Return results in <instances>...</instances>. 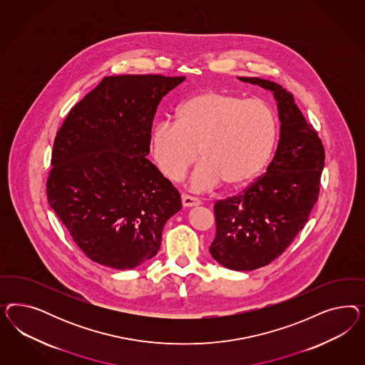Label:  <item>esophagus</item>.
Wrapping results in <instances>:
<instances>
[{
	"label": "esophagus",
	"instance_id": "34e87169",
	"mask_svg": "<svg viewBox=\"0 0 365 365\" xmlns=\"http://www.w3.org/2000/svg\"><path fill=\"white\" fill-rule=\"evenodd\" d=\"M182 203H183L185 207H194V206H199L200 205V200L198 198H195V197H190V195L183 194L182 195Z\"/></svg>",
	"mask_w": 365,
	"mask_h": 365
}]
</instances>
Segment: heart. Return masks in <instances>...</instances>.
I'll return each mask as SVG.
<instances>
[{
	"label": "heart",
	"mask_w": 365,
	"mask_h": 365,
	"mask_svg": "<svg viewBox=\"0 0 365 365\" xmlns=\"http://www.w3.org/2000/svg\"><path fill=\"white\" fill-rule=\"evenodd\" d=\"M278 136L274 110L261 99L205 91L179 104L175 122L158 123L150 136L151 153L171 180L185 177L199 155L190 179L194 191H207L226 182L240 187L266 166Z\"/></svg>",
	"instance_id": "1"
}]
</instances>
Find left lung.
<instances>
[{
    "instance_id": "left-lung-1",
    "label": "left lung",
    "mask_w": 365,
    "mask_h": 365,
    "mask_svg": "<svg viewBox=\"0 0 365 365\" xmlns=\"http://www.w3.org/2000/svg\"><path fill=\"white\" fill-rule=\"evenodd\" d=\"M272 91L279 118V140L266 173L240 195L214 206L217 232L212 258L232 270H255L285 252L309 220L319 199L325 153L320 138L279 84L238 78Z\"/></svg>"
}]
</instances>
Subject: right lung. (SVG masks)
<instances>
[{
	"label": "right lung",
	"instance_id": "1",
	"mask_svg": "<svg viewBox=\"0 0 365 365\" xmlns=\"http://www.w3.org/2000/svg\"><path fill=\"white\" fill-rule=\"evenodd\" d=\"M185 78H104L56 135L49 206L100 265L128 270L151 259L166 222L182 209L177 188L145 156L160 100Z\"/></svg>",
	"mask_w": 365,
	"mask_h": 365
}]
</instances>
